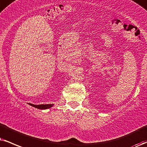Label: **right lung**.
<instances>
[{
    "instance_id": "right-lung-1",
    "label": "right lung",
    "mask_w": 147,
    "mask_h": 147,
    "mask_svg": "<svg viewBox=\"0 0 147 147\" xmlns=\"http://www.w3.org/2000/svg\"><path fill=\"white\" fill-rule=\"evenodd\" d=\"M30 106L35 107L36 108H38V109H41V110H45V109H48V108H51V107L53 106V104H41V105H34L32 104H28Z\"/></svg>"
}]
</instances>
